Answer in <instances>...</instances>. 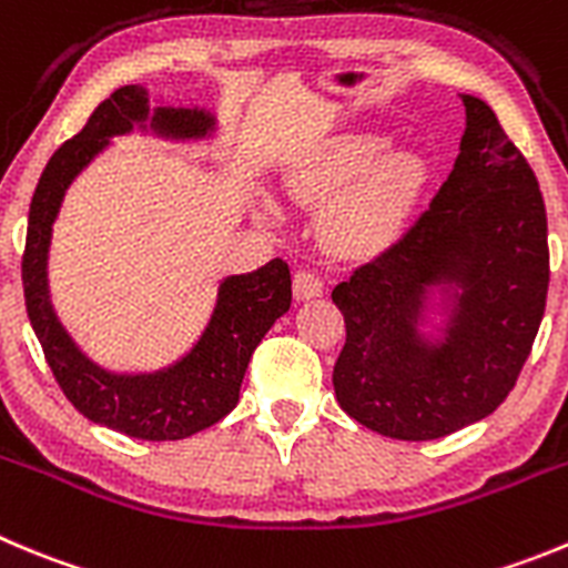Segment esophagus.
Segmentation results:
<instances>
[{
    "mask_svg": "<svg viewBox=\"0 0 568 568\" xmlns=\"http://www.w3.org/2000/svg\"><path fill=\"white\" fill-rule=\"evenodd\" d=\"M322 291H325V283H322V277L316 272H311V268H300V272L294 274L296 300H314V296H320Z\"/></svg>",
    "mask_w": 568,
    "mask_h": 568,
    "instance_id": "obj_1",
    "label": "esophagus"
}]
</instances>
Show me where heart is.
<instances>
[{
	"label": "heart",
	"instance_id": "obj_1",
	"mask_svg": "<svg viewBox=\"0 0 568 568\" xmlns=\"http://www.w3.org/2000/svg\"><path fill=\"white\" fill-rule=\"evenodd\" d=\"M384 136L342 134L322 142L288 173L300 204L329 206L325 237L342 252H375L409 224L426 187V164L415 153H385Z\"/></svg>",
	"mask_w": 568,
	"mask_h": 568
}]
</instances>
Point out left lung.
<instances>
[{
	"mask_svg": "<svg viewBox=\"0 0 568 568\" xmlns=\"http://www.w3.org/2000/svg\"><path fill=\"white\" fill-rule=\"evenodd\" d=\"M459 156L432 206L333 288L344 342L333 389L353 420L392 439H437L510 395L549 288L547 206L532 168L479 98L463 94ZM443 278L466 285L449 338L423 348L416 316Z\"/></svg>",
	"mask_w": 568,
	"mask_h": 568,
	"instance_id": "obj_1",
	"label": "left lung"
}]
</instances>
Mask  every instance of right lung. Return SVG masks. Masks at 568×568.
<instances>
[{
    "instance_id": "right-lung-1",
    "label": "right lung",
    "mask_w": 568,
    "mask_h": 568,
    "mask_svg": "<svg viewBox=\"0 0 568 568\" xmlns=\"http://www.w3.org/2000/svg\"><path fill=\"white\" fill-rule=\"evenodd\" d=\"M145 92L120 87L92 111L81 134L63 142L47 162L30 201L28 241L21 254V283L30 325L67 400L105 428L136 439H184L230 415L241 395L248 358L268 327L291 308L288 263L274 257L263 268L221 285L210 327L182 362L156 375H111L94 367L58 325L47 294V246L69 182L92 162L109 136L125 134L145 120ZM204 111L159 109L153 129L173 136H195L210 129Z\"/></svg>"
}]
</instances>
